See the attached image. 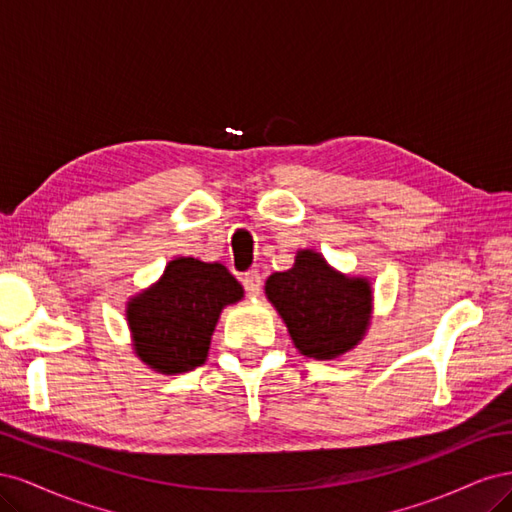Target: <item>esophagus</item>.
Returning a JSON list of instances; mask_svg holds the SVG:
<instances>
[{"instance_id":"obj_1","label":"esophagus","mask_w":512,"mask_h":512,"mask_svg":"<svg viewBox=\"0 0 512 512\" xmlns=\"http://www.w3.org/2000/svg\"><path fill=\"white\" fill-rule=\"evenodd\" d=\"M243 288L245 292L250 294V297H258L260 290H262V277L258 271H247L243 275Z\"/></svg>"}]
</instances>
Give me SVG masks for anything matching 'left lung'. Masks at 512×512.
<instances>
[{
    "mask_svg": "<svg viewBox=\"0 0 512 512\" xmlns=\"http://www.w3.org/2000/svg\"><path fill=\"white\" fill-rule=\"evenodd\" d=\"M265 290L294 346L312 359H335L354 348L371 318L369 284L333 271L312 250L299 252L292 269L273 273Z\"/></svg>",
    "mask_w": 512,
    "mask_h": 512,
    "instance_id": "1",
    "label": "left lung"
}]
</instances>
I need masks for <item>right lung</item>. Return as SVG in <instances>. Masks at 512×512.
I'll use <instances>...</instances> for the list:
<instances>
[{
  "label": "right lung",
  "instance_id": "add662e5",
  "mask_svg": "<svg viewBox=\"0 0 512 512\" xmlns=\"http://www.w3.org/2000/svg\"><path fill=\"white\" fill-rule=\"evenodd\" d=\"M243 297L220 262L170 260L162 280L128 303L134 350L151 369L183 374L203 365L224 305Z\"/></svg>",
  "mask_w": 512,
  "mask_h": 512
}]
</instances>
